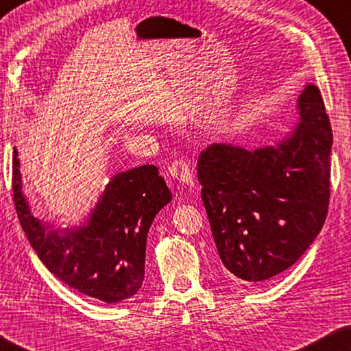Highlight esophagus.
I'll return each mask as SVG.
<instances>
[{
  "instance_id": "esophagus-1",
  "label": "esophagus",
  "mask_w": 351,
  "mask_h": 351,
  "mask_svg": "<svg viewBox=\"0 0 351 351\" xmlns=\"http://www.w3.org/2000/svg\"><path fill=\"white\" fill-rule=\"evenodd\" d=\"M167 175L173 181L182 182V184H191V181H193V178H191L189 162L185 161L184 158H176L173 162L169 164Z\"/></svg>"
}]
</instances>
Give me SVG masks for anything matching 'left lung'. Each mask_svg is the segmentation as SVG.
<instances>
[{
    "instance_id": "8db88e82",
    "label": "left lung",
    "mask_w": 351,
    "mask_h": 351,
    "mask_svg": "<svg viewBox=\"0 0 351 351\" xmlns=\"http://www.w3.org/2000/svg\"><path fill=\"white\" fill-rule=\"evenodd\" d=\"M298 109V126L276 147L211 144L197 158L213 237L234 280L263 281L286 271L326 222L333 138L318 86H306Z\"/></svg>"
}]
</instances>
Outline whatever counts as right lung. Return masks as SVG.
Wrapping results in <instances>:
<instances>
[{"mask_svg": "<svg viewBox=\"0 0 351 351\" xmlns=\"http://www.w3.org/2000/svg\"><path fill=\"white\" fill-rule=\"evenodd\" d=\"M12 190L19 222L47 269L66 286L105 303L138 292L144 280L146 239L171 193L155 166L114 176L86 226L59 234L30 213L21 191L18 150H13Z\"/></svg>", "mask_w": 351, "mask_h": 351, "instance_id": "right-lung-1", "label": "right lung"}]
</instances>
